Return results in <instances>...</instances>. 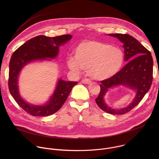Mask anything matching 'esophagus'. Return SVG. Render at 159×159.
<instances>
[{"mask_svg": "<svg viewBox=\"0 0 159 159\" xmlns=\"http://www.w3.org/2000/svg\"><path fill=\"white\" fill-rule=\"evenodd\" d=\"M81 82H82V83L85 84H89L91 83V80L89 79H83Z\"/></svg>", "mask_w": 159, "mask_h": 159, "instance_id": "obj_1", "label": "esophagus"}]
</instances>
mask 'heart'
Segmentation results:
<instances>
[{
  "label": "heart",
  "mask_w": 159,
  "mask_h": 159,
  "mask_svg": "<svg viewBox=\"0 0 159 159\" xmlns=\"http://www.w3.org/2000/svg\"><path fill=\"white\" fill-rule=\"evenodd\" d=\"M125 54L118 47L96 40L80 43L75 50V58L68 59L67 65L74 72L82 69L93 78L105 80L115 75L123 65Z\"/></svg>",
  "instance_id": "obj_1"
}]
</instances>
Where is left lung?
<instances>
[{"instance_id":"1","label":"left lung","mask_w":159,"mask_h":159,"mask_svg":"<svg viewBox=\"0 0 159 159\" xmlns=\"http://www.w3.org/2000/svg\"><path fill=\"white\" fill-rule=\"evenodd\" d=\"M123 43L125 60L129 61L115 75L101 81V90L96 102L105 112L112 115H124L137 106L150 89L153 80V58L150 52L133 36L127 34H109ZM124 85L136 90L137 94L127 107L112 109L104 102L103 97L109 88Z\"/></svg>"}]
</instances>
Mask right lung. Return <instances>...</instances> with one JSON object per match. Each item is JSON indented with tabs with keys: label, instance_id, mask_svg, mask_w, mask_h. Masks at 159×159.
<instances>
[{
	"label": "right lung",
	"instance_id": "obj_1",
	"mask_svg": "<svg viewBox=\"0 0 159 159\" xmlns=\"http://www.w3.org/2000/svg\"><path fill=\"white\" fill-rule=\"evenodd\" d=\"M72 37L70 34L52 38L39 35L25 43L12 55L8 80L9 91L18 105L30 115L47 116L54 114L61 107L73 87L77 82L59 79L56 89L48 103L43 106H34L25 102L19 95L17 81L20 71L31 61L55 58L58 53L59 47L69 41Z\"/></svg>",
	"mask_w": 159,
	"mask_h": 159
}]
</instances>
